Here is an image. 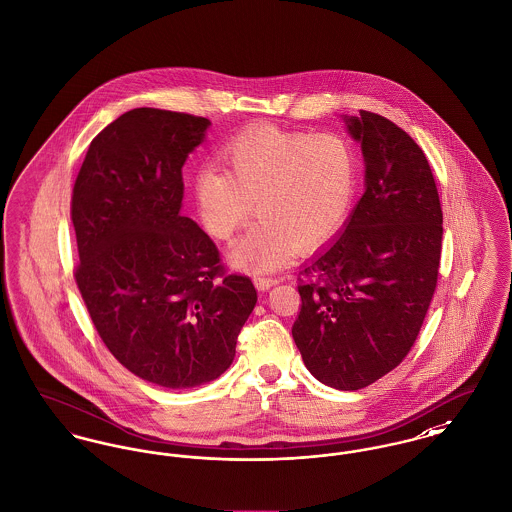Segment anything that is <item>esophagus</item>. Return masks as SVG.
Masks as SVG:
<instances>
[{"instance_id":"esophagus-1","label":"esophagus","mask_w":512,"mask_h":512,"mask_svg":"<svg viewBox=\"0 0 512 512\" xmlns=\"http://www.w3.org/2000/svg\"><path fill=\"white\" fill-rule=\"evenodd\" d=\"M273 285H277V279H275V277H256V287H258L260 291H268Z\"/></svg>"}]
</instances>
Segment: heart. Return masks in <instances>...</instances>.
I'll return each mask as SVG.
<instances>
[{"label": "heart", "mask_w": 512, "mask_h": 512, "mask_svg": "<svg viewBox=\"0 0 512 512\" xmlns=\"http://www.w3.org/2000/svg\"><path fill=\"white\" fill-rule=\"evenodd\" d=\"M223 167L194 174L192 194L205 231L231 239L256 209L260 221L229 250L242 270L281 268L293 250L334 239L355 202L359 167L338 134H299L256 126L231 137L217 153Z\"/></svg>", "instance_id": "heart-1"}]
</instances>
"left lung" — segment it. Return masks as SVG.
<instances>
[{"instance_id": "left-lung-1", "label": "left lung", "mask_w": 512, "mask_h": 512, "mask_svg": "<svg viewBox=\"0 0 512 512\" xmlns=\"http://www.w3.org/2000/svg\"><path fill=\"white\" fill-rule=\"evenodd\" d=\"M361 143L365 194L343 233L301 268L293 324L310 375L359 390L408 355L431 305L443 209L421 147L388 118H343Z\"/></svg>"}]
</instances>
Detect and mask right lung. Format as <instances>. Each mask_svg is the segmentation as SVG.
<instances>
[{
	"label": "right lung",
	"mask_w": 512,
	"mask_h": 512,
	"mask_svg": "<svg viewBox=\"0 0 512 512\" xmlns=\"http://www.w3.org/2000/svg\"><path fill=\"white\" fill-rule=\"evenodd\" d=\"M209 120L134 108L89 145L71 196L75 283L108 351L163 388L223 375L258 301L215 242L180 215L182 167Z\"/></svg>",
	"instance_id": "add662e5"
}]
</instances>
